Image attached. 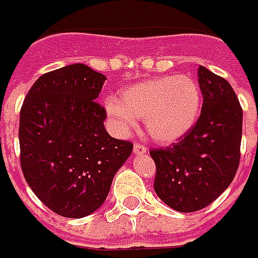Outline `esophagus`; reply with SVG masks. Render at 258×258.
<instances>
[{"label":"esophagus","mask_w":258,"mask_h":258,"mask_svg":"<svg viewBox=\"0 0 258 258\" xmlns=\"http://www.w3.org/2000/svg\"><path fill=\"white\" fill-rule=\"evenodd\" d=\"M146 152H147V148H146V146H143V144L136 143L135 146H134V154L135 155H144Z\"/></svg>","instance_id":"1"}]
</instances>
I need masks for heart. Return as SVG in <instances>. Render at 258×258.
Returning a JSON list of instances; mask_svg holds the SVG:
<instances>
[{
  "label": "heart",
  "instance_id": "1",
  "mask_svg": "<svg viewBox=\"0 0 258 258\" xmlns=\"http://www.w3.org/2000/svg\"><path fill=\"white\" fill-rule=\"evenodd\" d=\"M202 91L188 75L162 77L140 82L116 98L106 100V111L122 133H130L144 119L148 135L171 144L187 135L202 110Z\"/></svg>",
  "mask_w": 258,
  "mask_h": 258
}]
</instances>
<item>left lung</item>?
Masks as SVG:
<instances>
[{
	"label": "left lung",
	"instance_id": "left-lung-1",
	"mask_svg": "<svg viewBox=\"0 0 258 258\" xmlns=\"http://www.w3.org/2000/svg\"><path fill=\"white\" fill-rule=\"evenodd\" d=\"M198 78L203 107L194 128L177 143L150 151L156 164L155 192L184 213L215 202L231 185L240 163L242 110L236 93L204 66H199Z\"/></svg>",
	"mask_w": 258,
	"mask_h": 258
}]
</instances>
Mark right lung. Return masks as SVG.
Segmentation results:
<instances>
[{
	"label": "right lung",
	"instance_id": "1",
	"mask_svg": "<svg viewBox=\"0 0 258 258\" xmlns=\"http://www.w3.org/2000/svg\"><path fill=\"white\" fill-rule=\"evenodd\" d=\"M106 77L87 64L50 71L31 86L20 114L21 167L53 212L89 216L103 204L133 144L111 138L96 103Z\"/></svg>",
	"mask_w": 258,
	"mask_h": 258
}]
</instances>
